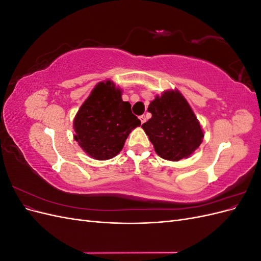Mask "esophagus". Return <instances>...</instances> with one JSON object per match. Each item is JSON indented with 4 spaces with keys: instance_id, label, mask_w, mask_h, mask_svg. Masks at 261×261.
I'll list each match as a JSON object with an SVG mask.
<instances>
[{
    "instance_id": "esophagus-1",
    "label": "esophagus",
    "mask_w": 261,
    "mask_h": 261,
    "mask_svg": "<svg viewBox=\"0 0 261 261\" xmlns=\"http://www.w3.org/2000/svg\"><path fill=\"white\" fill-rule=\"evenodd\" d=\"M139 118H140V122H141V124L146 123V121H147V117H146L145 115H141V116H139Z\"/></svg>"
}]
</instances>
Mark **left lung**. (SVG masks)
Wrapping results in <instances>:
<instances>
[{"mask_svg":"<svg viewBox=\"0 0 261 261\" xmlns=\"http://www.w3.org/2000/svg\"><path fill=\"white\" fill-rule=\"evenodd\" d=\"M151 118L141 125L162 159L178 161L201 144L203 133L186 99L177 90L165 91L150 102Z\"/></svg>","mask_w":261,"mask_h":261,"instance_id":"left-lung-1","label":"left lung"}]
</instances>
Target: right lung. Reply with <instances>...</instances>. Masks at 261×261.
<instances>
[{
    "mask_svg": "<svg viewBox=\"0 0 261 261\" xmlns=\"http://www.w3.org/2000/svg\"><path fill=\"white\" fill-rule=\"evenodd\" d=\"M130 103L112 82L99 83L74 120L75 140L93 159L108 160L121 151L133 128L140 126Z\"/></svg>",
    "mask_w": 261,
    "mask_h": 261,
    "instance_id": "add662e5",
    "label": "right lung"
}]
</instances>
